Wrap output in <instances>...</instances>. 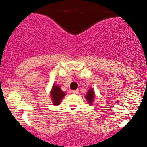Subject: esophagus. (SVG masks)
Returning a JSON list of instances; mask_svg holds the SVG:
<instances>
[{"label":"esophagus","mask_w":147,"mask_h":147,"mask_svg":"<svg viewBox=\"0 0 147 147\" xmlns=\"http://www.w3.org/2000/svg\"><path fill=\"white\" fill-rule=\"evenodd\" d=\"M72 93H74V94H78V92H79V90H72Z\"/></svg>","instance_id":"34e87169"}]
</instances>
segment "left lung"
I'll list each match as a JSON object with an SVG mask.
<instances>
[{
  "mask_svg": "<svg viewBox=\"0 0 147 147\" xmlns=\"http://www.w3.org/2000/svg\"><path fill=\"white\" fill-rule=\"evenodd\" d=\"M85 98L86 99L87 102L89 104H92L93 102L94 99L95 98V90H93L92 88L89 89L86 92V95H85Z\"/></svg>",
  "mask_w": 147,
  "mask_h": 147,
  "instance_id": "1",
  "label": "left lung"
}]
</instances>
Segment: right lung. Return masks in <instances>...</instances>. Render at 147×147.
Segmentation results:
<instances>
[{
    "label": "right lung",
    "mask_w": 147,
    "mask_h": 147,
    "mask_svg": "<svg viewBox=\"0 0 147 147\" xmlns=\"http://www.w3.org/2000/svg\"><path fill=\"white\" fill-rule=\"evenodd\" d=\"M65 95L66 93L62 91L59 86L57 84H53L51 90H50V97H51L53 105H59Z\"/></svg>",
    "instance_id": "1"
}]
</instances>
